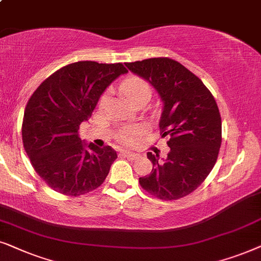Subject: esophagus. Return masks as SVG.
<instances>
[{
    "label": "esophagus",
    "instance_id": "obj_1",
    "mask_svg": "<svg viewBox=\"0 0 261 261\" xmlns=\"http://www.w3.org/2000/svg\"><path fill=\"white\" fill-rule=\"evenodd\" d=\"M123 155L128 160H136L138 156H140L138 154H136V152H131V151H127V150H124Z\"/></svg>",
    "mask_w": 261,
    "mask_h": 261
}]
</instances>
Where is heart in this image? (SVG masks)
I'll return each instance as SVG.
<instances>
[{"label":"heart","instance_id":"1","mask_svg":"<svg viewBox=\"0 0 261 261\" xmlns=\"http://www.w3.org/2000/svg\"><path fill=\"white\" fill-rule=\"evenodd\" d=\"M120 88L123 90V93L125 95L127 96L131 101H134L135 99H137L138 96L142 95H150V86L149 83L145 81L144 79L140 77V76L133 75V76H128L121 82ZM107 100V93L101 95L100 98V106L105 105ZM141 136V131L138 128H125L124 131H121L119 135V140L123 142L125 144H135L136 142L140 140Z\"/></svg>","mask_w":261,"mask_h":261}]
</instances>
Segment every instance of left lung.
Returning <instances> with one entry per match:
<instances>
[{
	"label": "left lung",
	"mask_w": 261,
	"mask_h": 261,
	"mask_svg": "<svg viewBox=\"0 0 261 261\" xmlns=\"http://www.w3.org/2000/svg\"><path fill=\"white\" fill-rule=\"evenodd\" d=\"M125 65L150 83L163 102L162 137L171 148L165 161L148 152L152 163L140 185L162 200L193 192L213 171L222 143V120L215 98L193 72L168 57L149 58Z\"/></svg>",
	"instance_id": "8db88e82"
}]
</instances>
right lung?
I'll return each instance as SVG.
<instances>
[{"label":"right lung","instance_id":"obj_1","mask_svg":"<svg viewBox=\"0 0 261 261\" xmlns=\"http://www.w3.org/2000/svg\"><path fill=\"white\" fill-rule=\"evenodd\" d=\"M127 70L121 63L81 61L65 65L41 82L27 102L23 148L48 187L77 197L105 181L117 152L110 145H87L79 136L100 95Z\"/></svg>","mask_w":261,"mask_h":261}]
</instances>
